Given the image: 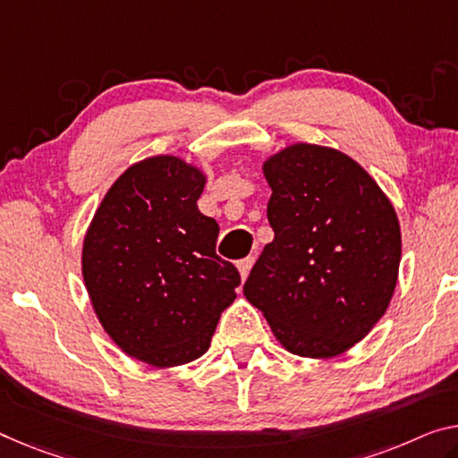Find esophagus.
<instances>
[{
  "label": "esophagus",
  "mask_w": 458,
  "mask_h": 458,
  "mask_svg": "<svg viewBox=\"0 0 458 458\" xmlns=\"http://www.w3.org/2000/svg\"><path fill=\"white\" fill-rule=\"evenodd\" d=\"M251 266H253V258H251V256H250V258L239 259V262H237V270H239V274H242V278H243V280L248 278V274H250V270H251Z\"/></svg>",
  "instance_id": "esophagus-1"
}]
</instances>
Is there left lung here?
Returning <instances> with one entry per match:
<instances>
[{
  "label": "left lung",
  "mask_w": 458,
  "mask_h": 458,
  "mask_svg": "<svg viewBox=\"0 0 458 458\" xmlns=\"http://www.w3.org/2000/svg\"><path fill=\"white\" fill-rule=\"evenodd\" d=\"M262 170L274 239L245 280V299L288 352L340 356L367 337L395 291V208L360 164L332 147L288 145Z\"/></svg>",
  "instance_id": "obj_1"
}]
</instances>
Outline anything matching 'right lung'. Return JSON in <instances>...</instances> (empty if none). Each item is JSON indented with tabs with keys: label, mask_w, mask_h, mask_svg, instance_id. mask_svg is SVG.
<instances>
[{
	"label": "right lung",
	"mask_w": 458,
	"mask_h": 458,
	"mask_svg": "<svg viewBox=\"0 0 458 458\" xmlns=\"http://www.w3.org/2000/svg\"><path fill=\"white\" fill-rule=\"evenodd\" d=\"M207 175L175 156L121 174L91 219L81 274L104 332L124 354L170 369L200 358L235 301L237 268L196 200Z\"/></svg>",
	"instance_id": "1"
}]
</instances>
